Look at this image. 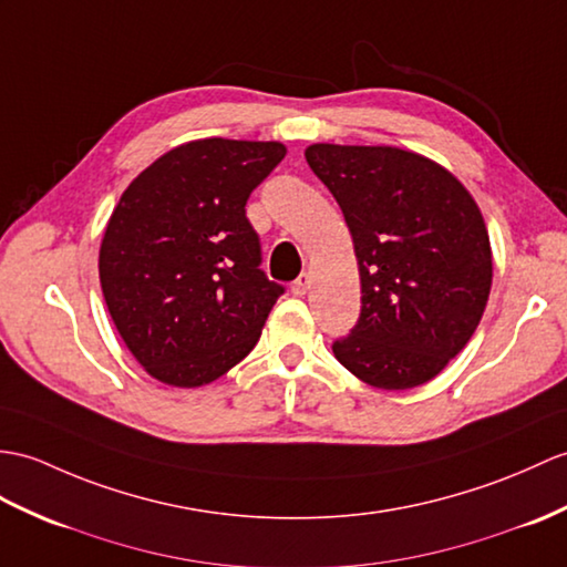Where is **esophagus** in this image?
I'll return each instance as SVG.
<instances>
[{"instance_id": "34e87169", "label": "esophagus", "mask_w": 567, "mask_h": 567, "mask_svg": "<svg viewBox=\"0 0 567 567\" xmlns=\"http://www.w3.org/2000/svg\"><path fill=\"white\" fill-rule=\"evenodd\" d=\"M309 287H311V275H309V272H301L299 278L295 280V285H292V292H295L297 297H301V295L309 292Z\"/></svg>"}]
</instances>
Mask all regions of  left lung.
I'll list each match as a JSON object with an SVG mask.
<instances>
[{
	"mask_svg": "<svg viewBox=\"0 0 567 567\" xmlns=\"http://www.w3.org/2000/svg\"><path fill=\"white\" fill-rule=\"evenodd\" d=\"M307 162L333 193L358 258L362 309L336 360L364 384L415 389L476 333L493 285L481 209L437 162L401 147L309 144Z\"/></svg>",
	"mask_w": 567,
	"mask_h": 567,
	"instance_id": "obj_1",
	"label": "left lung"
}]
</instances>
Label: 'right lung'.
Masks as SVG:
<instances>
[{"label": "right lung", "instance_id": "1", "mask_svg": "<svg viewBox=\"0 0 567 567\" xmlns=\"http://www.w3.org/2000/svg\"><path fill=\"white\" fill-rule=\"evenodd\" d=\"M282 142L193 140L130 183L105 224L99 278L123 343L178 389L227 374L258 343L282 287L266 278L246 200Z\"/></svg>", "mask_w": 567, "mask_h": 567}]
</instances>
